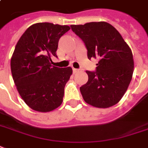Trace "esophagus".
<instances>
[{
  "instance_id": "esophagus-1",
  "label": "esophagus",
  "mask_w": 148,
  "mask_h": 148,
  "mask_svg": "<svg viewBox=\"0 0 148 148\" xmlns=\"http://www.w3.org/2000/svg\"><path fill=\"white\" fill-rule=\"evenodd\" d=\"M73 73H78L79 70L78 69H75V68H73Z\"/></svg>"
}]
</instances>
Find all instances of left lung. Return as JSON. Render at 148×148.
<instances>
[{
    "label": "left lung",
    "instance_id": "1",
    "mask_svg": "<svg viewBox=\"0 0 148 148\" xmlns=\"http://www.w3.org/2000/svg\"><path fill=\"white\" fill-rule=\"evenodd\" d=\"M71 28L83 41L89 59H99L95 71H86L88 81L79 88L83 99L97 108L115 105L132 79L134 64L131 49L117 29L105 22L72 25Z\"/></svg>",
    "mask_w": 148,
    "mask_h": 148
}]
</instances>
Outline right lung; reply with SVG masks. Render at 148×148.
Here are the masks:
<instances>
[{"mask_svg":"<svg viewBox=\"0 0 148 148\" xmlns=\"http://www.w3.org/2000/svg\"><path fill=\"white\" fill-rule=\"evenodd\" d=\"M68 25L39 23L28 28L18 41L11 59V70L20 96L28 106L47 112L61 105L71 67L52 66L59 39Z\"/></svg>","mask_w":148,"mask_h":148,"instance_id":"right-lung-1","label":"right lung"}]
</instances>
